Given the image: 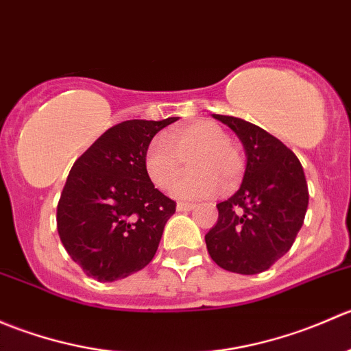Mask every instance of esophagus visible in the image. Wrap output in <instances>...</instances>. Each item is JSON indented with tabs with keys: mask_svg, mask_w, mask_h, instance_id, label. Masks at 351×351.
I'll list each match as a JSON object with an SVG mask.
<instances>
[{
	"mask_svg": "<svg viewBox=\"0 0 351 351\" xmlns=\"http://www.w3.org/2000/svg\"><path fill=\"white\" fill-rule=\"evenodd\" d=\"M197 205L195 204H186V202H180L178 205H176V210L178 212H189V210H193Z\"/></svg>",
	"mask_w": 351,
	"mask_h": 351,
	"instance_id": "esophagus-1",
	"label": "esophagus"
}]
</instances>
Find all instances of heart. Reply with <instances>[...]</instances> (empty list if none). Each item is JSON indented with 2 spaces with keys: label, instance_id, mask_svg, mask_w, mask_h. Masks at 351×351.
I'll return each mask as SVG.
<instances>
[{
  "label": "heart",
  "instance_id": "1",
  "mask_svg": "<svg viewBox=\"0 0 351 351\" xmlns=\"http://www.w3.org/2000/svg\"><path fill=\"white\" fill-rule=\"evenodd\" d=\"M165 139L151 141L144 153V171L156 189H171L189 155L193 156L189 162L193 171L173 186L175 197L182 200L212 197L221 190L232 192L241 182L246 159L219 123L195 120L171 129Z\"/></svg>",
  "mask_w": 351,
  "mask_h": 351
}]
</instances>
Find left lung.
Masks as SVG:
<instances>
[{
  "label": "left lung",
  "mask_w": 351,
  "mask_h": 351,
  "mask_svg": "<svg viewBox=\"0 0 351 351\" xmlns=\"http://www.w3.org/2000/svg\"><path fill=\"white\" fill-rule=\"evenodd\" d=\"M246 151L238 192L217 204V224L205 234L212 260L241 275L268 270L292 247L309 204L304 169L282 141L243 119L217 115Z\"/></svg>",
  "instance_id": "left-lung-1"
}]
</instances>
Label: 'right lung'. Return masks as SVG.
Listing matches in <instances>:
<instances>
[{"label":"right lung","instance_id":"obj_1","mask_svg":"<svg viewBox=\"0 0 351 351\" xmlns=\"http://www.w3.org/2000/svg\"><path fill=\"white\" fill-rule=\"evenodd\" d=\"M176 120L117 123L74 161L56 219L62 246L88 277L120 280L154 258L176 202L147 178L144 153L156 134Z\"/></svg>","mask_w":351,"mask_h":351}]
</instances>
